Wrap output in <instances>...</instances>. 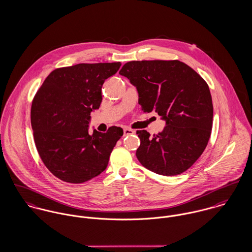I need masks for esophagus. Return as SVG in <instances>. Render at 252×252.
<instances>
[{
    "label": "esophagus",
    "mask_w": 252,
    "mask_h": 252,
    "mask_svg": "<svg viewBox=\"0 0 252 252\" xmlns=\"http://www.w3.org/2000/svg\"><path fill=\"white\" fill-rule=\"evenodd\" d=\"M123 132H124V136H128V135L134 134V131L132 129H130V128H124Z\"/></svg>",
    "instance_id": "obj_1"
}]
</instances>
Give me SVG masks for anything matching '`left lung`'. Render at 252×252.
Wrapping results in <instances>:
<instances>
[{"label":"left lung","mask_w":252,"mask_h":252,"mask_svg":"<svg viewBox=\"0 0 252 252\" xmlns=\"http://www.w3.org/2000/svg\"><path fill=\"white\" fill-rule=\"evenodd\" d=\"M119 73L137 87L142 110H153L166 120L157 135L137 131L141 140L138 160L158 175L184 173L199 159L211 138L214 107L208 83L179 60L131 61Z\"/></svg>","instance_id":"1"}]
</instances>
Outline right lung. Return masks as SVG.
Segmentation results:
<instances>
[{
    "label": "right lung",
    "instance_id": "right-lung-1",
    "mask_svg": "<svg viewBox=\"0 0 252 252\" xmlns=\"http://www.w3.org/2000/svg\"><path fill=\"white\" fill-rule=\"evenodd\" d=\"M120 62L77 64L55 69L36 91L31 125L37 153L57 179L82 183L103 173L109 155L122 137L120 127L88 134L92 110L100 108L102 86Z\"/></svg>",
    "mask_w": 252,
    "mask_h": 252
}]
</instances>
